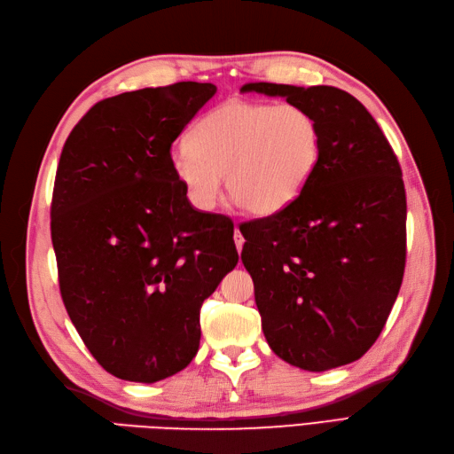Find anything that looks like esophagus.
Instances as JSON below:
<instances>
[{
    "mask_svg": "<svg viewBox=\"0 0 454 454\" xmlns=\"http://www.w3.org/2000/svg\"><path fill=\"white\" fill-rule=\"evenodd\" d=\"M235 244H237V250L240 254L242 252V246H244V237H242V232L239 229H235Z\"/></svg>",
    "mask_w": 454,
    "mask_h": 454,
    "instance_id": "34e87169",
    "label": "esophagus"
}]
</instances>
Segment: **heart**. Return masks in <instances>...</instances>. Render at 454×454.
Here are the masks:
<instances>
[{"mask_svg": "<svg viewBox=\"0 0 454 454\" xmlns=\"http://www.w3.org/2000/svg\"><path fill=\"white\" fill-rule=\"evenodd\" d=\"M320 153V125L305 107L231 100L197 122L191 142L170 151V167L199 210L214 208L225 174L242 210L270 215L299 197Z\"/></svg>", "mask_w": 454, "mask_h": 454, "instance_id": "1", "label": "heart"}]
</instances>
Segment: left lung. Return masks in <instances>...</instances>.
<instances>
[{
    "instance_id": "left-lung-1",
    "label": "left lung",
    "mask_w": 454,
    "mask_h": 454,
    "mask_svg": "<svg viewBox=\"0 0 454 454\" xmlns=\"http://www.w3.org/2000/svg\"><path fill=\"white\" fill-rule=\"evenodd\" d=\"M318 121L322 153L280 212L240 225L272 352L307 371L360 360L380 335L405 270L402 168L377 121L335 87L246 83Z\"/></svg>"
}]
</instances>
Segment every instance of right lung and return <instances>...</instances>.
<instances>
[{"label":"right lung","mask_w":454,"mask_h":454,"mask_svg":"<svg viewBox=\"0 0 454 454\" xmlns=\"http://www.w3.org/2000/svg\"><path fill=\"white\" fill-rule=\"evenodd\" d=\"M182 81L94 104L64 144L51 204L64 307L107 373L172 377L195 358L200 307L239 263L232 222L191 206L170 147L215 94Z\"/></svg>","instance_id":"obj_1"}]
</instances>
